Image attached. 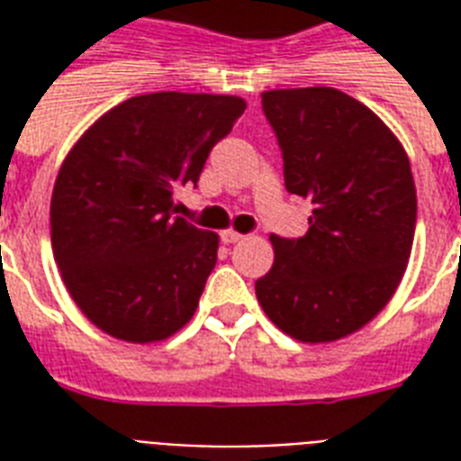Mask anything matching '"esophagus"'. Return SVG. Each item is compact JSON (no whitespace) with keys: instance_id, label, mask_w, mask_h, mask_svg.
Returning <instances> with one entry per match:
<instances>
[{"instance_id":"1","label":"esophagus","mask_w":461,"mask_h":461,"mask_svg":"<svg viewBox=\"0 0 461 461\" xmlns=\"http://www.w3.org/2000/svg\"><path fill=\"white\" fill-rule=\"evenodd\" d=\"M220 237H222L224 244H237V241H241V239H244V234H239V231H234V230H224Z\"/></svg>"}]
</instances>
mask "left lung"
Segmentation results:
<instances>
[{"mask_svg": "<svg viewBox=\"0 0 461 461\" xmlns=\"http://www.w3.org/2000/svg\"><path fill=\"white\" fill-rule=\"evenodd\" d=\"M289 194L313 212L299 239L270 234L275 266L256 282L267 318L302 342H332L383 311L407 267L416 186L404 148L337 88L267 90Z\"/></svg>", "mask_w": 461, "mask_h": 461, "instance_id": "left-lung-1", "label": "left lung"}]
</instances>
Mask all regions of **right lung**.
Returning <instances> with one entry per match:
<instances>
[{"label": "right lung", "mask_w": 461, "mask_h": 461, "mask_svg": "<svg viewBox=\"0 0 461 461\" xmlns=\"http://www.w3.org/2000/svg\"><path fill=\"white\" fill-rule=\"evenodd\" d=\"M246 103L150 93L100 117L67 155L52 191V251L90 322L126 342H158L195 313L217 234L176 215L215 143Z\"/></svg>", "instance_id": "right-lung-1"}]
</instances>
